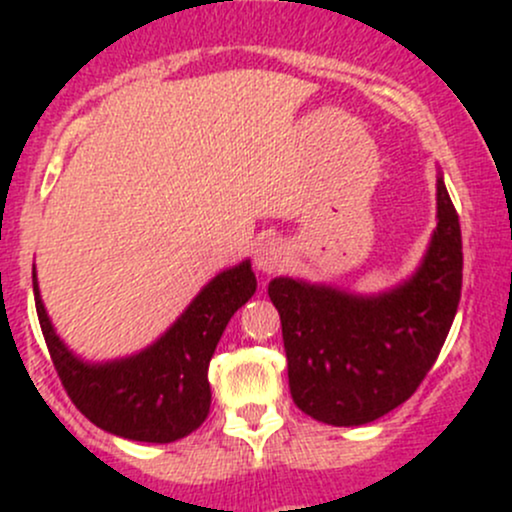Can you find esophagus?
Here are the masks:
<instances>
[{
    "instance_id": "1",
    "label": "esophagus",
    "mask_w": 512,
    "mask_h": 512,
    "mask_svg": "<svg viewBox=\"0 0 512 512\" xmlns=\"http://www.w3.org/2000/svg\"><path fill=\"white\" fill-rule=\"evenodd\" d=\"M285 255L287 250L285 245H282V240H277V237H265V240L257 242L252 260H255L257 272H262V275H272V272H277L282 265H285Z\"/></svg>"
}]
</instances>
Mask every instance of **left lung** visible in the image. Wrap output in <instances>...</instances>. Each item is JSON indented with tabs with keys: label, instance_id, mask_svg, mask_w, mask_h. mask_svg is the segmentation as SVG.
Listing matches in <instances>:
<instances>
[{
	"label": "left lung",
	"instance_id": "obj_1",
	"mask_svg": "<svg viewBox=\"0 0 512 512\" xmlns=\"http://www.w3.org/2000/svg\"><path fill=\"white\" fill-rule=\"evenodd\" d=\"M461 282V225L438 168L436 230L409 277L369 294L302 277L270 282L294 404L329 426H364L404 404L446 342Z\"/></svg>",
	"mask_w": 512,
	"mask_h": 512
}]
</instances>
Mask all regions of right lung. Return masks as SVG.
I'll return each mask as SVG.
<instances>
[{
  "instance_id": "1",
  "label": "right lung",
  "mask_w": 512,
  "mask_h": 512,
  "mask_svg": "<svg viewBox=\"0 0 512 512\" xmlns=\"http://www.w3.org/2000/svg\"><path fill=\"white\" fill-rule=\"evenodd\" d=\"M32 277L51 361L76 409L91 423L128 441L173 443L208 418L210 359L232 314L257 289L250 260L218 272L148 347L101 361L69 349L46 312L36 267Z\"/></svg>"
}]
</instances>
